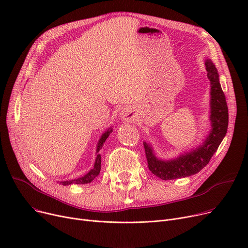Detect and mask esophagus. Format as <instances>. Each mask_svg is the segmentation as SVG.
<instances>
[{
    "instance_id": "34e87169",
    "label": "esophagus",
    "mask_w": 248,
    "mask_h": 248,
    "mask_svg": "<svg viewBox=\"0 0 248 248\" xmlns=\"http://www.w3.org/2000/svg\"><path fill=\"white\" fill-rule=\"evenodd\" d=\"M122 119L127 123H134L138 119L137 110L134 108H125L122 111Z\"/></svg>"
}]
</instances>
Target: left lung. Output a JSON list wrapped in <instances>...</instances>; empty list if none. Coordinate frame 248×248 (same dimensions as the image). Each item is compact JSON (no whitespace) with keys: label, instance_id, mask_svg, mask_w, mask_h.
I'll list each match as a JSON object with an SVG mask.
<instances>
[{"label":"left lung","instance_id":"left-lung-1","mask_svg":"<svg viewBox=\"0 0 248 248\" xmlns=\"http://www.w3.org/2000/svg\"><path fill=\"white\" fill-rule=\"evenodd\" d=\"M208 79L211 83V124L212 128L204 144L172 161H161L155 157L151 146L144 142L149 170L162 180L185 178L201 171L209 163L212 155L227 133L228 108L225 94L221 88L217 69L213 62L207 59L205 62Z\"/></svg>","mask_w":248,"mask_h":248}]
</instances>
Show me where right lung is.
I'll return each mask as SVG.
<instances>
[{"instance_id":"1","label":"right lung","mask_w":248,"mask_h":248,"mask_svg":"<svg viewBox=\"0 0 248 248\" xmlns=\"http://www.w3.org/2000/svg\"><path fill=\"white\" fill-rule=\"evenodd\" d=\"M111 133V129L109 128L108 132L104 133L102 135V137L100 138L99 141H98V146H97V150H96V153H98V151L101 149V147L103 146L104 141L107 140V139L108 138L109 134ZM100 169H101V157H100V154H98L96 155V159H95V164H94V167L93 169H91V170L83 177L81 178H78V179H75V180H70V181H63V182H60V184L63 185V186H67V185H71V184H87V183H90L91 181H93L95 179V177L98 176L99 172H100Z\"/></svg>"}]
</instances>
